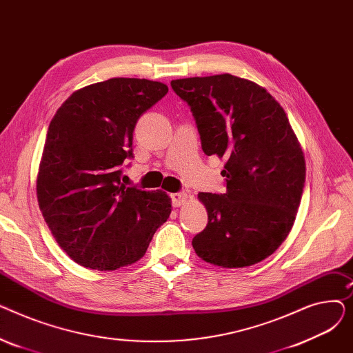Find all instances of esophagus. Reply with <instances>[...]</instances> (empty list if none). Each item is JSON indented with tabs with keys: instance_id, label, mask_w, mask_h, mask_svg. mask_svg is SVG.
Listing matches in <instances>:
<instances>
[{
	"instance_id": "esophagus-1",
	"label": "esophagus",
	"mask_w": 353,
	"mask_h": 353,
	"mask_svg": "<svg viewBox=\"0 0 353 353\" xmlns=\"http://www.w3.org/2000/svg\"><path fill=\"white\" fill-rule=\"evenodd\" d=\"M190 193L189 192H179V193H173L172 194V203L174 208H179V206H183L186 205V203L189 201L190 199Z\"/></svg>"
}]
</instances>
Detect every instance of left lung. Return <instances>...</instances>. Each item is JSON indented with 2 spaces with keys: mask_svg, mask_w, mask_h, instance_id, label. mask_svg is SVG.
Here are the masks:
<instances>
[{
  "mask_svg": "<svg viewBox=\"0 0 353 353\" xmlns=\"http://www.w3.org/2000/svg\"><path fill=\"white\" fill-rule=\"evenodd\" d=\"M193 113L201 148L225 157L223 194L199 193L209 221L192 240L221 268L262 262L288 237L305 188V157L282 105L232 74L173 80Z\"/></svg>",
  "mask_w": 353,
  "mask_h": 353,
  "instance_id": "8db88e82",
  "label": "left lung"
}]
</instances>
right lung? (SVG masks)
<instances>
[{
	"mask_svg": "<svg viewBox=\"0 0 353 353\" xmlns=\"http://www.w3.org/2000/svg\"><path fill=\"white\" fill-rule=\"evenodd\" d=\"M169 88L145 79H110L74 91L52 117L37 177L44 220L79 265L116 270L144 256L172 213L164 192L125 188L137 120Z\"/></svg>",
	"mask_w": 353,
	"mask_h": 353,
	"instance_id": "1",
	"label": "right lung"
}]
</instances>
